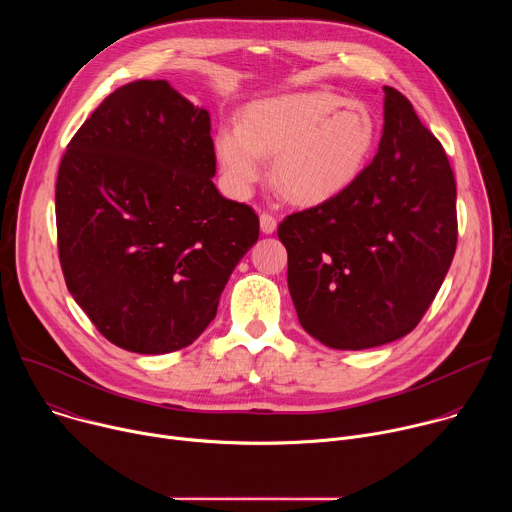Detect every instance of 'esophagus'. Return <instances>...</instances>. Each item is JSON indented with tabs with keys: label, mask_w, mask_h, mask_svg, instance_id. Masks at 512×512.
I'll return each instance as SVG.
<instances>
[{
	"label": "esophagus",
	"mask_w": 512,
	"mask_h": 512,
	"mask_svg": "<svg viewBox=\"0 0 512 512\" xmlns=\"http://www.w3.org/2000/svg\"><path fill=\"white\" fill-rule=\"evenodd\" d=\"M259 223H261V231L265 235H271L277 229V218L273 214H269V212H261L259 214Z\"/></svg>",
	"instance_id": "34e87169"
}]
</instances>
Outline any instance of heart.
I'll return each mask as SVG.
<instances>
[{"label": "heart", "mask_w": 512, "mask_h": 512, "mask_svg": "<svg viewBox=\"0 0 512 512\" xmlns=\"http://www.w3.org/2000/svg\"><path fill=\"white\" fill-rule=\"evenodd\" d=\"M379 135L360 103L324 91L289 93L253 103L241 125L218 129L214 150L227 184L247 194L273 158V184L296 204H322L342 194L367 168Z\"/></svg>", "instance_id": "b5f03b06"}]
</instances>
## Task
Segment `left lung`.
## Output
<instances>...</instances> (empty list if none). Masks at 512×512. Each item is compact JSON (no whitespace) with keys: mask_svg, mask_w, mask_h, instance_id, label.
<instances>
[{"mask_svg":"<svg viewBox=\"0 0 512 512\" xmlns=\"http://www.w3.org/2000/svg\"><path fill=\"white\" fill-rule=\"evenodd\" d=\"M379 152L336 198L285 216L287 285L302 328L336 350L409 334L458 243L456 180L413 105L385 87Z\"/></svg>","mask_w":512,"mask_h":512,"instance_id":"1","label":"left lung"}]
</instances>
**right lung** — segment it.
I'll return each instance as SVG.
<instances>
[{
	"mask_svg": "<svg viewBox=\"0 0 512 512\" xmlns=\"http://www.w3.org/2000/svg\"><path fill=\"white\" fill-rule=\"evenodd\" d=\"M210 115L168 81L113 91L72 135L56 180L66 287L115 346L166 354L214 320L259 216L227 200Z\"/></svg>",
	"mask_w": 512,
	"mask_h": 512,
	"instance_id": "obj_1",
	"label": "right lung"
}]
</instances>
